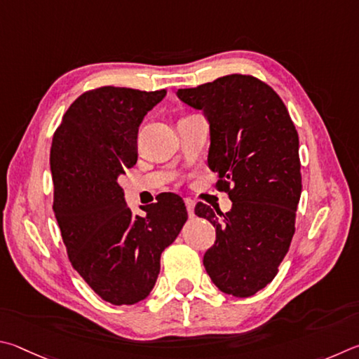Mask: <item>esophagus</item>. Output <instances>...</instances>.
I'll list each match as a JSON object with an SVG mask.
<instances>
[{"label": "esophagus", "mask_w": 359, "mask_h": 359, "mask_svg": "<svg viewBox=\"0 0 359 359\" xmlns=\"http://www.w3.org/2000/svg\"><path fill=\"white\" fill-rule=\"evenodd\" d=\"M184 203H186L187 215H189L191 217H194V208H196V203H194L191 198H184Z\"/></svg>", "instance_id": "esophagus-1"}]
</instances>
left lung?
Listing matches in <instances>:
<instances>
[{"instance_id":"left-lung-1","label":"left lung","mask_w":359,"mask_h":359,"mask_svg":"<svg viewBox=\"0 0 359 359\" xmlns=\"http://www.w3.org/2000/svg\"><path fill=\"white\" fill-rule=\"evenodd\" d=\"M176 94L208 119V167L231 200L225 215L202 202L196 206L216 229L205 269L221 292L252 297L276 278L294 235L298 132L279 94L252 75H225Z\"/></svg>"}]
</instances>
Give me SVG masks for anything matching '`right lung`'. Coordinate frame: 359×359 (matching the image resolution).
I'll return each instance as SVG.
<instances>
[{
	"label": "right lung",
	"instance_id": "add662e5",
	"mask_svg": "<svg viewBox=\"0 0 359 359\" xmlns=\"http://www.w3.org/2000/svg\"><path fill=\"white\" fill-rule=\"evenodd\" d=\"M167 91L102 86L74 100L50 149L53 211L69 260L107 303L135 304L153 290L162 250L180 235L183 198L163 194L134 216L118 178L137 162V134Z\"/></svg>",
	"mask_w": 359,
	"mask_h": 359
}]
</instances>
